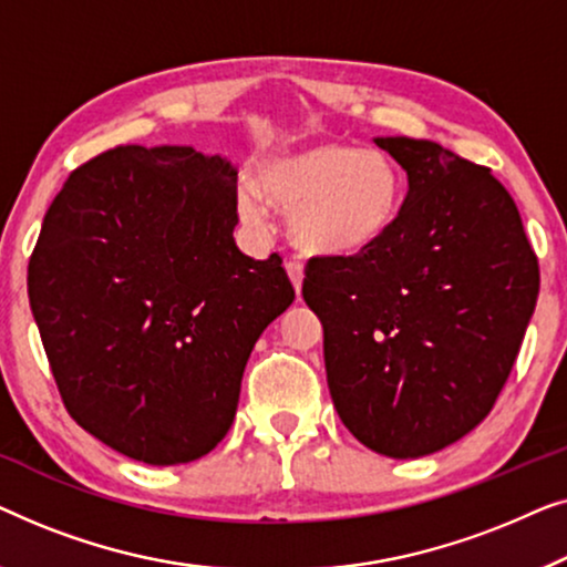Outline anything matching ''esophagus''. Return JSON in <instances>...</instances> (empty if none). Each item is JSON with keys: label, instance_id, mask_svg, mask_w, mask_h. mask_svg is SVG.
Returning a JSON list of instances; mask_svg holds the SVG:
<instances>
[{"label": "esophagus", "instance_id": "esophagus-1", "mask_svg": "<svg viewBox=\"0 0 567 567\" xmlns=\"http://www.w3.org/2000/svg\"><path fill=\"white\" fill-rule=\"evenodd\" d=\"M285 269H287V275H290L295 292H300V287H302V277H306V269H302V261H298V259H290V261H287V265H285Z\"/></svg>", "mask_w": 567, "mask_h": 567}]
</instances>
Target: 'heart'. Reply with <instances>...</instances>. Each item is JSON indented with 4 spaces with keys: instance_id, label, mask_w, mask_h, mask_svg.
Wrapping results in <instances>:
<instances>
[{
    "instance_id": "obj_1",
    "label": "heart",
    "mask_w": 567,
    "mask_h": 567,
    "mask_svg": "<svg viewBox=\"0 0 567 567\" xmlns=\"http://www.w3.org/2000/svg\"><path fill=\"white\" fill-rule=\"evenodd\" d=\"M254 185L238 187L241 218L265 228L267 205L290 213L295 244L321 257H352L382 241L405 195L393 156L339 141L269 151L257 164Z\"/></svg>"
}]
</instances>
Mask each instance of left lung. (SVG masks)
<instances>
[{
    "label": "left lung",
    "mask_w": 567,
    "mask_h": 567,
    "mask_svg": "<svg viewBox=\"0 0 567 567\" xmlns=\"http://www.w3.org/2000/svg\"><path fill=\"white\" fill-rule=\"evenodd\" d=\"M409 177L388 236L310 259L302 300L323 323L339 419L364 446L413 460L488 416L539 295L522 215L485 166L440 143L374 138Z\"/></svg>",
    "instance_id": "left-lung-1"
}]
</instances>
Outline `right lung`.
Here are the masks:
<instances>
[{
    "mask_svg": "<svg viewBox=\"0 0 567 567\" xmlns=\"http://www.w3.org/2000/svg\"><path fill=\"white\" fill-rule=\"evenodd\" d=\"M238 172L193 146H117L48 207L28 292L63 405L146 465L200 460L234 424L244 367L295 290L234 241Z\"/></svg>",
    "mask_w": 567,
    "mask_h": 567,
    "instance_id": "add662e5",
    "label": "right lung"
}]
</instances>
